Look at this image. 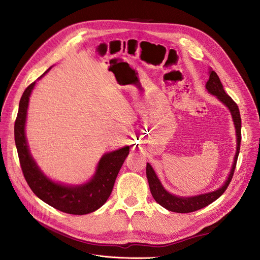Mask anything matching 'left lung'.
Listing matches in <instances>:
<instances>
[{"mask_svg": "<svg viewBox=\"0 0 260 260\" xmlns=\"http://www.w3.org/2000/svg\"><path fill=\"white\" fill-rule=\"evenodd\" d=\"M206 89L208 90L209 93L216 95V98L219 100V101H221L224 105H226L231 112L235 130H236V153L234 157V162H233L231 172L229 174V177L222 187H219L218 189L211 192L199 194L194 197H188V198L178 197L167 191L162 186L161 182L159 181V179L157 178L151 165L147 164V178H148L151 193L158 204H160L162 207H165L170 211L179 212V213H187V212H192L208 206L225 192V190L227 189L228 185L232 180V177L234 174L236 161L239 154V149H241V141H242L241 113H239L237 104L233 101L230 95L226 93L221 80H219L216 73L212 70L209 71V79L206 83Z\"/></svg>", "mask_w": 260, "mask_h": 260, "instance_id": "8db88e82", "label": "left lung"}]
</instances>
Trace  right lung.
I'll return each instance as SVG.
<instances>
[{
  "label": "right lung",
  "instance_id": "right-lung-1",
  "mask_svg": "<svg viewBox=\"0 0 260 260\" xmlns=\"http://www.w3.org/2000/svg\"><path fill=\"white\" fill-rule=\"evenodd\" d=\"M51 69V68H50ZM46 71L38 79H41ZM35 82L24 91L19 101L18 112L14 124V139L22 171L32 191L50 206L70 214H87L101 207L109 198L116 176L121 170L129 147L106 153L100 159L95 174L87 183L69 186L56 183L44 175L32 158L25 135V124L29 98Z\"/></svg>",
  "mask_w": 260,
  "mask_h": 260
}]
</instances>
